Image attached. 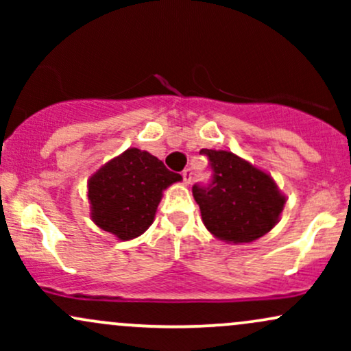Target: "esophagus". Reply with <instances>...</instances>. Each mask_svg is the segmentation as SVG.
<instances>
[{"label":"esophagus","mask_w":351,"mask_h":351,"mask_svg":"<svg viewBox=\"0 0 351 351\" xmlns=\"http://www.w3.org/2000/svg\"><path fill=\"white\" fill-rule=\"evenodd\" d=\"M181 176H183L184 183H186V184L191 183V180H193V171H191V168H186V170H183V173H181Z\"/></svg>","instance_id":"obj_1"}]
</instances>
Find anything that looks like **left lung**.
Instances as JSON below:
<instances>
[{
  "label": "left lung",
  "mask_w": 351,
  "mask_h": 351,
  "mask_svg": "<svg viewBox=\"0 0 351 351\" xmlns=\"http://www.w3.org/2000/svg\"><path fill=\"white\" fill-rule=\"evenodd\" d=\"M211 180L193 184L204 226L229 243H251L276 226L285 198L264 171L231 152L203 150Z\"/></svg>",
  "instance_id": "8db88e82"
}]
</instances>
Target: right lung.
Listing matches in <instances>:
<instances>
[{
    "mask_svg": "<svg viewBox=\"0 0 351 351\" xmlns=\"http://www.w3.org/2000/svg\"><path fill=\"white\" fill-rule=\"evenodd\" d=\"M180 180L162 160L130 148L88 181L92 219L119 239H134L153 223L163 189Z\"/></svg>",
    "mask_w": 351,
    "mask_h": 351,
    "instance_id": "right-lung-1",
    "label": "right lung"
}]
</instances>
